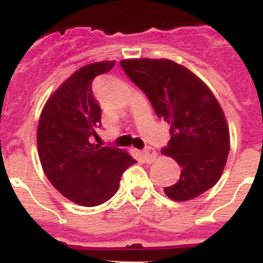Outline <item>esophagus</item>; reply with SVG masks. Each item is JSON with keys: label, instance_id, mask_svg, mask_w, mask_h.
Returning a JSON list of instances; mask_svg holds the SVG:
<instances>
[{"label": "esophagus", "instance_id": "1", "mask_svg": "<svg viewBox=\"0 0 263 263\" xmlns=\"http://www.w3.org/2000/svg\"><path fill=\"white\" fill-rule=\"evenodd\" d=\"M144 159L146 160V163H152L156 159V152L151 146H146L144 149Z\"/></svg>", "mask_w": 263, "mask_h": 263}]
</instances>
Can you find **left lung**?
<instances>
[{"mask_svg":"<svg viewBox=\"0 0 263 263\" xmlns=\"http://www.w3.org/2000/svg\"><path fill=\"white\" fill-rule=\"evenodd\" d=\"M122 69L170 123L161 152L180 165L179 180L164 187L167 197L187 201L213 187L230 152V132L212 91L189 69L170 60H125Z\"/></svg>","mask_w":263,"mask_h":263,"instance_id":"obj_1","label":"left lung"}]
</instances>
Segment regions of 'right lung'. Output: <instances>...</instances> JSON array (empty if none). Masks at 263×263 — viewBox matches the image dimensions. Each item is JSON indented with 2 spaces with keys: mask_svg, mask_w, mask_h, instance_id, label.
Here are the masks:
<instances>
[{
  "mask_svg": "<svg viewBox=\"0 0 263 263\" xmlns=\"http://www.w3.org/2000/svg\"><path fill=\"white\" fill-rule=\"evenodd\" d=\"M114 65L115 61H103L79 69L48 99L39 119L37 152L43 171L61 194L81 206L108 201L122 174L136 163L122 149L89 142L102 126L92 81Z\"/></svg>",
  "mask_w": 263,
  "mask_h": 263,
  "instance_id": "add662e5",
  "label": "right lung"
}]
</instances>
